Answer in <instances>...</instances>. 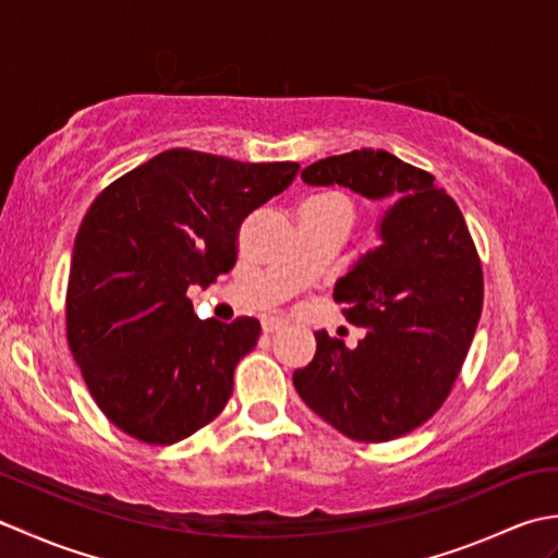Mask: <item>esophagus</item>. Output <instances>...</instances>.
Here are the masks:
<instances>
[{
  "mask_svg": "<svg viewBox=\"0 0 558 558\" xmlns=\"http://www.w3.org/2000/svg\"><path fill=\"white\" fill-rule=\"evenodd\" d=\"M282 326H286V322L278 316H264L260 318V328H264V333H276V330H280Z\"/></svg>",
  "mask_w": 558,
  "mask_h": 558,
  "instance_id": "34e87169",
  "label": "esophagus"
}]
</instances>
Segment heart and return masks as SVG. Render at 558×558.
<instances>
[{"instance_id": "obj_1", "label": "heart", "mask_w": 558, "mask_h": 558, "mask_svg": "<svg viewBox=\"0 0 558 558\" xmlns=\"http://www.w3.org/2000/svg\"><path fill=\"white\" fill-rule=\"evenodd\" d=\"M314 201H318V204H340V206H348V201L340 198V196H318V198H314ZM348 208H350V206H348Z\"/></svg>"}]
</instances>
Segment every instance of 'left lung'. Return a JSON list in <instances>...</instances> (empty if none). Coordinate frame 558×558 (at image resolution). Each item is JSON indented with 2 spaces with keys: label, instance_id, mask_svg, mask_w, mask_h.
I'll return each instance as SVG.
<instances>
[{
  "label": "left lung",
  "instance_id": "obj_1",
  "mask_svg": "<svg viewBox=\"0 0 558 558\" xmlns=\"http://www.w3.org/2000/svg\"><path fill=\"white\" fill-rule=\"evenodd\" d=\"M310 186L393 198L381 244L336 282L357 348L318 330L314 360L292 374L300 398L354 441L410 434L444 405L482 314L484 280L458 204L434 177L386 150H352L302 170Z\"/></svg>",
  "mask_w": 558,
  "mask_h": 558
}]
</instances>
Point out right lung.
Listing matches in <instances>:
<instances>
[{
	"mask_svg": "<svg viewBox=\"0 0 558 558\" xmlns=\"http://www.w3.org/2000/svg\"><path fill=\"white\" fill-rule=\"evenodd\" d=\"M298 170L172 148L90 204L71 254L66 340L93 400L124 434L177 444L228 405L260 324L201 322L186 290L234 266L240 225Z\"/></svg>",
	"mask_w": 558,
	"mask_h": 558,
	"instance_id": "1",
	"label": "right lung"
}]
</instances>
